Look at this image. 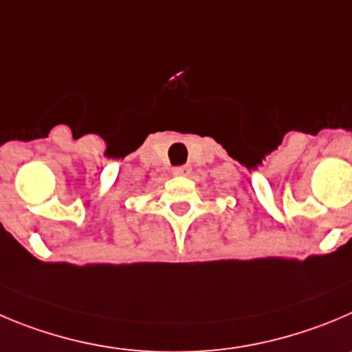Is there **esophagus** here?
<instances>
[{
    "mask_svg": "<svg viewBox=\"0 0 352 352\" xmlns=\"http://www.w3.org/2000/svg\"><path fill=\"white\" fill-rule=\"evenodd\" d=\"M189 168L187 166H179V168H173V175H187Z\"/></svg>",
    "mask_w": 352,
    "mask_h": 352,
    "instance_id": "1",
    "label": "esophagus"
}]
</instances>
